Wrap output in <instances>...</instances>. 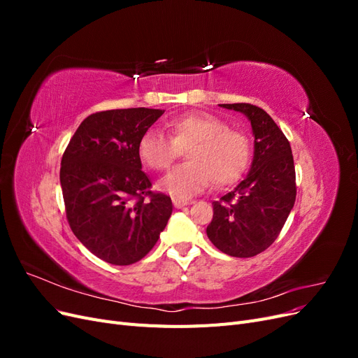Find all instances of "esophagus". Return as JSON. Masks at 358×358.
Listing matches in <instances>:
<instances>
[{
    "label": "esophagus",
    "instance_id": "1",
    "mask_svg": "<svg viewBox=\"0 0 358 358\" xmlns=\"http://www.w3.org/2000/svg\"><path fill=\"white\" fill-rule=\"evenodd\" d=\"M173 204H175L176 209H182V208H185L187 204H189V201L182 200V199H173Z\"/></svg>",
    "mask_w": 358,
    "mask_h": 358
}]
</instances>
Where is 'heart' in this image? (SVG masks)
I'll list each match as a JSON object with an SVG mask.
<instances>
[{
  "label": "heart",
  "instance_id": "heart-1",
  "mask_svg": "<svg viewBox=\"0 0 358 358\" xmlns=\"http://www.w3.org/2000/svg\"><path fill=\"white\" fill-rule=\"evenodd\" d=\"M170 137L148 129L140 137L137 152L143 164L162 171L188 150L189 162L173 169L158 182V189L175 197H189L213 183L216 188L239 180L251 161L249 137L230 128L224 119L209 113H187L167 124Z\"/></svg>",
  "mask_w": 358,
  "mask_h": 358
}]
</instances>
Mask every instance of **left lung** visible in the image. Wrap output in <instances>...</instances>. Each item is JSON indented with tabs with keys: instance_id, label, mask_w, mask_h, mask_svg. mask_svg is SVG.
Returning a JSON list of instances; mask_svg holds the SVG:
<instances>
[{
	"instance_id": "left-lung-1",
	"label": "left lung",
	"mask_w": 358,
	"mask_h": 358,
	"mask_svg": "<svg viewBox=\"0 0 358 358\" xmlns=\"http://www.w3.org/2000/svg\"><path fill=\"white\" fill-rule=\"evenodd\" d=\"M248 116L255 136L249 175L233 191L213 201L206 229L210 242L227 255L254 257L272 245L296 201V169L288 138L262 107L220 104Z\"/></svg>"
}]
</instances>
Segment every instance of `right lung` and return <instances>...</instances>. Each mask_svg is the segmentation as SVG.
<instances>
[{
	"mask_svg": "<svg viewBox=\"0 0 358 358\" xmlns=\"http://www.w3.org/2000/svg\"><path fill=\"white\" fill-rule=\"evenodd\" d=\"M162 113L146 107L92 113L64 150L59 180L70 229L106 263L140 262L171 215V199L150 191L137 152Z\"/></svg>",
	"mask_w": 358,
	"mask_h": 358,
	"instance_id": "1",
	"label": "right lung"
}]
</instances>
